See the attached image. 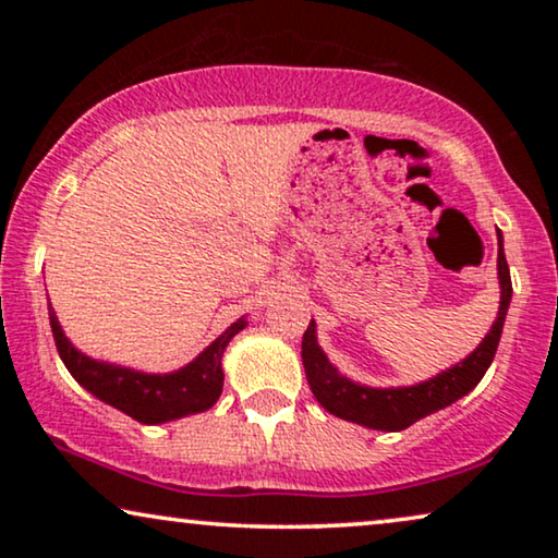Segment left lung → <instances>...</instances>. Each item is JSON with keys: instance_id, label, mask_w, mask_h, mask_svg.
Here are the masks:
<instances>
[{"instance_id": "obj_1", "label": "left lung", "mask_w": 558, "mask_h": 558, "mask_svg": "<svg viewBox=\"0 0 558 558\" xmlns=\"http://www.w3.org/2000/svg\"><path fill=\"white\" fill-rule=\"evenodd\" d=\"M498 279H500V310L498 317L485 335L483 342L472 353L452 368L437 373L429 380H422L416 386L401 388H371L353 384L342 376L335 365L327 361L323 348L317 345L315 319H312L302 338V363L307 373V384L319 401V407L330 414L345 418V422L363 424L368 429L380 432H401L418 418L434 414V411L449 407L462 396H468L485 371L490 368L495 350H498L502 323H506L513 284H510V269L502 251V233L498 231Z\"/></svg>"}]
</instances>
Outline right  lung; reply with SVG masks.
Instances as JSON below:
<instances>
[{
  "label": "right lung",
  "instance_id": "1",
  "mask_svg": "<svg viewBox=\"0 0 558 558\" xmlns=\"http://www.w3.org/2000/svg\"><path fill=\"white\" fill-rule=\"evenodd\" d=\"M48 315L60 361L65 363L71 376L96 399L124 411L126 416L136 418L140 424H165L172 422V418L210 409L218 401L220 391H223V365H220L223 350L233 340V335H239L246 327V319H235L185 368L174 373H142L83 355L65 338L50 302Z\"/></svg>",
  "mask_w": 558,
  "mask_h": 558
}]
</instances>
